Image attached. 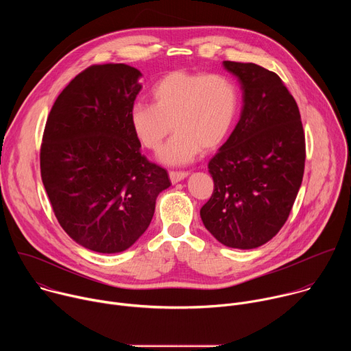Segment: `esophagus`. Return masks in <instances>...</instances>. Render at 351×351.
I'll list each match as a JSON object with an SVG mask.
<instances>
[{
    "label": "esophagus",
    "instance_id": "1",
    "mask_svg": "<svg viewBox=\"0 0 351 351\" xmlns=\"http://www.w3.org/2000/svg\"><path fill=\"white\" fill-rule=\"evenodd\" d=\"M187 176H189V172H175V171L169 172V179H171V182H172L173 184L182 182V180L186 179Z\"/></svg>",
    "mask_w": 351,
    "mask_h": 351
}]
</instances>
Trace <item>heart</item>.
Wrapping results in <instances>:
<instances>
[{
    "label": "heart",
    "instance_id": "obj_1",
    "mask_svg": "<svg viewBox=\"0 0 351 351\" xmlns=\"http://www.w3.org/2000/svg\"><path fill=\"white\" fill-rule=\"evenodd\" d=\"M153 104L136 103L129 112L136 138L148 149L161 147L160 161L180 167L193 162L204 149L222 144L234 122L239 95L234 83L218 73L175 71L160 79L152 90Z\"/></svg>",
    "mask_w": 351,
    "mask_h": 351
}]
</instances>
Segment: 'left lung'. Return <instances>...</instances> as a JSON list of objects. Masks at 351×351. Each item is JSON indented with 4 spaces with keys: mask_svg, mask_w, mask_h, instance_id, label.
Instances as JSON below:
<instances>
[{
    "mask_svg": "<svg viewBox=\"0 0 351 351\" xmlns=\"http://www.w3.org/2000/svg\"><path fill=\"white\" fill-rule=\"evenodd\" d=\"M222 65L240 83L243 107L208 164L214 193L199 217L223 245L250 250L285 225L302 186L306 140L295 99L275 72L252 62Z\"/></svg>",
    "mask_w": 351,
    "mask_h": 351,
    "instance_id": "1",
    "label": "left lung"
}]
</instances>
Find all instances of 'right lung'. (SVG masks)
Instances as JSON below:
<instances>
[{
	"label": "right lung",
	"instance_id": "add662e5",
	"mask_svg": "<svg viewBox=\"0 0 351 351\" xmlns=\"http://www.w3.org/2000/svg\"><path fill=\"white\" fill-rule=\"evenodd\" d=\"M141 72L94 65L58 95L48 115L41 179L62 229L82 247L115 254L133 245L153 219L168 172L140 154L129 112Z\"/></svg>",
	"mask_w": 351,
	"mask_h": 351
}]
</instances>
